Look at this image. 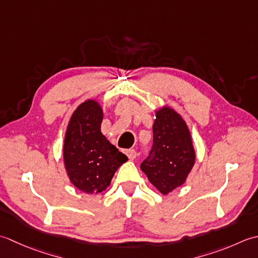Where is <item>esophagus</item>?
<instances>
[{
    "mask_svg": "<svg viewBox=\"0 0 258 258\" xmlns=\"http://www.w3.org/2000/svg\"><path fill=\"white\" fill-rule=\"evenodd\" d=\"M124 152H125V155L128 156V158L130 160H134L137 157V151L135 149H128V150H125Z\"/></svg>",
    "mask_w": 258,
    "mask_h": 258,
    "instance_id": "obj_1",
    "label": "esophagus"
}]
</instances>
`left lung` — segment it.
Masks as SVG:
<instances>
[{
  "instance_id": "8db88e82",
  "label": "left lung",
  "mask_w": 258,
  "mask_h": 258,
  "mask_svg": "<svg viewBox=\"0 0 258 258\" xmlns=\"http://www.w3.org/2000/svg\"><path fill=\"white\" fill-rule=\"evenodd\" d=\"M152 131L154 144L140 168L162 195H168L186 181L195 164V149L185 120L169 107L157 110Z\"/></svg>"
}]
</instances>
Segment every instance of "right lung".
I'll return each mask as SVG.
<instances>
[{"mask_svg":"<svg viewBox=\"0 0 258 258\" xmlns=\"http://www.w3.org/2000/svg\"><path fill=\"white\" fill-rule=\"evenodd\" d=\"M102 119L101 106L96 100H87L72 113L66 131L63 160L67 175L86 194L106 190L114 172L128 160L102 135Z\"/></svg>","mask_w":258,"mask_h":258,"instance_id":"right-lung-1","label":"right lung"}]
</instances>
